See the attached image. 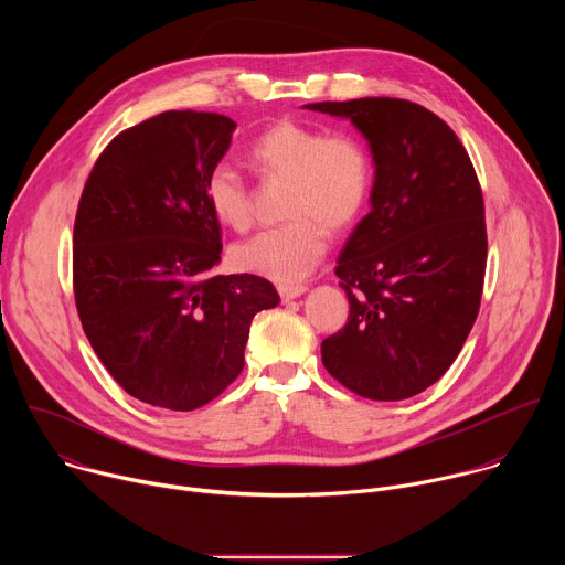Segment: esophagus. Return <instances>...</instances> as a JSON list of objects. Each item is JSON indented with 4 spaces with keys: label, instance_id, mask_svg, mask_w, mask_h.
Listing matches in <instances>:
<instances>
[{
    "label": "esophagus",
    "instance_id": "1",
    "mask_svg": "<svg viewBox=\"0 0 565 565\" xmlns=\"http://www.w3.org/2000/svg\"><path fill=\"white\" fill-rule=\"evenodd\" d=\"M277 290H279V297H281L284 301H290V299L301 297V295L308 290V286H303V284H284V286H279Z\"/></svg>",
    "mask_w": 565,
    "mask_h": 565
}]
</instances>
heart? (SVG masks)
Segmentation results:
<instances>
[{
    "label": "heart",
    "instance_id": "1",
    "mask_svg": "<svg viewBox=\"0 0 565 565\" xmlns=\"http://www.w3.org/2000/svg\"><path fill=\"white\" fill-rule=\"evenodd\" d=\"M255 166L273 179L292 181L284 225L264 230L234 246V264L273 281H297L327 255L329 230H347L362 212L371 168L364 149L349 136L281 120L250 147ZM205 203L214 218L236 232L253 225V192L230 163H218L205 179Z\"/></svg>",
    "mask_w": 565,
    "mask_h": 565
}]
</instances>
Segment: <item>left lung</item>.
Here are the masks:
<instances>
[{
    "mask_svg": "<svg viewBox=\"0 0 565 565\" xmlns=\"http://www.w3.org/2000/svg\"><path fill=\"white\" fill-rule=\"evenodd\" d=\"M303 109L351 120L375 168L371 212L335 268L349 321L321 342V362L362 397L407 399L445 375L478 315L488 234L473 166L456 134L409 100Z\"/></svg>",
    "mask_w": 565,
    "mask_h": 565,
    "instance_id": "8db88e82",
    "label": "left lung"
}]
</instances>
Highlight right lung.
Here are the masks:
<instances>
[{
    "label": "right lung",
    "mask_w": 565,
    "mask_h": 565,
    "mask_svg": "<svg viewBox=\"0 0 565 565\" xmlns=\"http://www.w3.org/2000/svg\"><path fill=\"white\" fill-rule=\"evenodd\" d=\"M234 129L218 114H158L107 145L77 205L79 321L111 377L153 407L207 405L244 369L255 315L279 303L264 277L214 275L205 179Z\"/></svg>",
    "instance_id": "obj_1"
}]
</instances>
